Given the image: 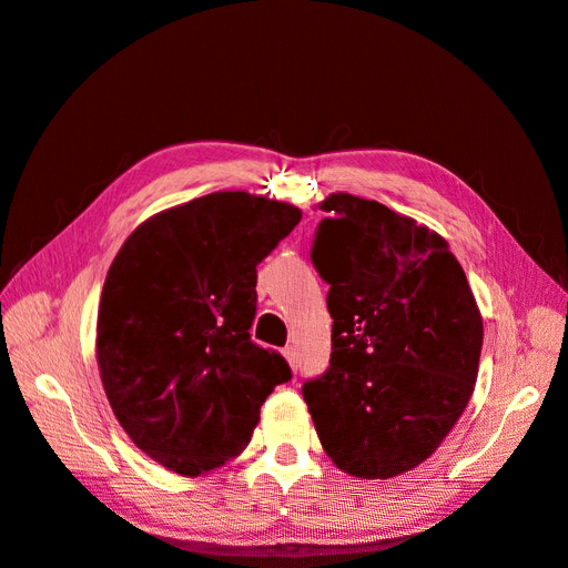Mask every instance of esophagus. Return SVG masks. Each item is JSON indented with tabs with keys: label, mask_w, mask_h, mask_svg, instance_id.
<instances>
[{
	"label": "esophagus",
	"mask_w": 568,
	"mask_h": 568,
	"mask_svg": "<svg viewBox=\"0 0 568 568\" xmlns=\"http://www.w3.org/2000/svg\"><path fill=\"white\" fill-rule=\"evenodd\" d=\"M284 357L288 359V365H291V369H298V353H296V348H286L284 351Z\"/></svg>",
	"instance_id": "34e87169"
}]
</instances>
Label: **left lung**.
Here are the masks:
<instances>
[{
  "label": "left lung",
  "mask_w": 568,
  "mask_h": 568,
  "mask_svg": "<svg viewBox=\"0 0 568 568\" xmlns=\"http://www.w3.org/2000/svg\"><path fill=\"white\" fill-rule=\"evenodd\" d=\"M313 265L329 284L332 359L303 384L324 453L357 478H390L436 453L467 407L484 320L434 230L379 201L332 194Z\"/></svg>",
  "instance_id": "left-lung-1"
}]
</instances>
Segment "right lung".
<instances>
[{"mask_svg": "<svg viewBox=\"0 0 568 568\" xmlns=\"http://www.w3.org/2000/svg\"><path fill=\"white\" fill-rule=\"evenodd\" d=\"M301 222L296 205L215 192L142 222L101 291L97 363L132 443L165 469L209 474L242 453L261 405L291 379L251 341L257 263Z\"/></svg>", "mask_w": 568, "mask_h": 568, "instance_id": "obj_1", "label": "right lung"}]
</instances>
